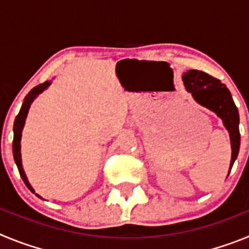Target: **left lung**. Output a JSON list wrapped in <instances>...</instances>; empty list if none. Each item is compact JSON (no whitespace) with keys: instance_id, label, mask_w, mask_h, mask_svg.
<instances>
[{"instance_id":"1","label":"left lung","mask_w":249,"mask_h":249,"mask_svg":"<svg viewBox=\"0 0 249 249\" xmlns=\"http://www.w3.org/2000/svg\"><path fill=\"white\" fill-rule=\"evenodd\" d=\"M182 80L186 91L192 94L193 100L202 107H206L207 109L217 114V117L221 118L223 126L230 133L231 148H232L230 163L231 172L233 163L238 156L239 144H241L239 113L233 102L232 94L221 81L197 70L187 71L186 73H183Z\"/></svg>"}]
</instances>
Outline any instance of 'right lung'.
Segmentation results:
<instances>
[{"instance_id": "add662e5", "label": "right lung", "mask_w": 249, "mask_h": 249, "mask_svg": "<svg viewBox=\"0 0 249 249\" xmlns=\"http://www.w3.org/2000/svg\"><path fill=\"white\" fill-rule=\"evenodd\" d=\"M52 83V81H46L45 83L42 85H38L36 86L35 89H32L30 91V93L27 94L25 97V101L22 103V107L19 109V113L17 114L16 120H15V124H13V143H12V152H13V158H15V162L17 164V168H18V172L21 175V178L23 179L25 184L27 186L28 190L31 191L32 193L39 197V198H42L41 196L37 195L35 192V190L32 188V186L30 184L27 179V176H26L25 171H23V167H22V157H21V137H22V129L25 127V122H26V118H27V114H28V109H30L31 105L34 102L35 100L37 98L39 93H42L45 89H47L50 87V85Z\"/></svg>"}]
</instances>
